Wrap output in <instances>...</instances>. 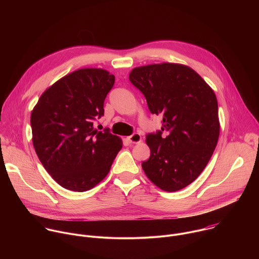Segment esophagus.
Returning a JSON list of instances; mask_svg holds the SVG:
<instances>
[{"label":"esophagus","instance_id":"esophagus-1","mask_svg":"<svg viewBox=\"0 0 259 259\" xmlns=\"http://www.w3.org/2000/svg\"><path fill=\"white\" fill-rule=\"evenodd\" d=\"M127 139L131 142V143H138L141 141V135L139 133H134L131 136L127 137Z\"/></svg>","mask_w":259,"mask_h":259}]
</instances>
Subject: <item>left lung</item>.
Wrapping results in <instances>:
<instances>
[{"mask_svg": "<svg viewBox=\"0 0 259 259\" xmlns=\"http://www.w3.org/2000/svg\"><path fill=\"white\" fill-rule=\"evenodd\" d=\"M129 79L146 98L151 113L163 118L162 131L145 139L151 150L150 159L141 164L145 175L165 192L188 187L205 169L218 141L213 89L197 71L180 63L134 67Z\"/></svg>", "mask_w": 259, "mask_h": 259, "instance_id": "left-lung-1", "label": "left lung"}]
</instances>
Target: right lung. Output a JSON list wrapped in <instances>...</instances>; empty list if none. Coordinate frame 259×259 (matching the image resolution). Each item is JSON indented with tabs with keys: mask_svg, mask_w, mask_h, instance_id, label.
Segmentation results:
<instances>
[{
	"mask_svg": "<svg viewBox=\"0 0 259 259\" xmlns=\"http://www.w3.org/2000/svg\"><path fill=\"white\" fill-rule=\"evenodd\" d=\"M114 83L115 76L106 69H77L48 87L31 110L34 151L66 190L93 189L122 149L119 136L93 127V120L103 115L104 99Z\"/></svg>",
	"mask_w": 259,
	"mask_h": 259,
	"instance_id": "right-lung-1",
	"label": "right lung"
}]
</instances>
